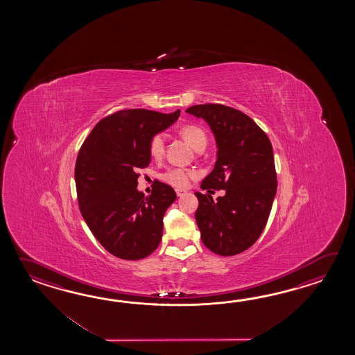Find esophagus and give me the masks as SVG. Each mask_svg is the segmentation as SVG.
<instances>
[{
  "instance_id": "1",
  "label": "esophagus",
  "mask_w": 355,
  "mask_h": 355,
  "mask_svg": "<svg viewBox=\"0 0 355 355\" xmlns=\"http://www.w3.org/2000/svg\"><path fill=\"white\" fill-rule=\"evenodd\" d=\"M187 193V190H184V189H176V196H184Z\"/></svg>"
}]
</instances>
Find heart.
<instances>
[{"instance_id":"obj_1","label":"heart","mask_w":355,"mask_h":355,"mask_svg":"<svg viewBox=\"0 0 355 355\" xmlns=\"http://www.w3.org/2000/svg\"><path fill=\"white\" fill-rule=\"evenodd\" d=\"M179 132H180L181 137L196 151L205 147L207 135L200 127L188 124V125H182ZM164 152H165V138L162 135H155L152 137L151 142H150V155L153 159H159L162 157ZM193 178H194V173L190 170H184V168H168L167 171L161 175L162 180L173 185L175 188L188 187L189 181Z\"/></svg>"}]
</instances>
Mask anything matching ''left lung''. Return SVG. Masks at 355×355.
Wrapping results in <instances>:
<instances>
[{
	"label": "left lung",
	"instance_id": "1",
	"mask_svg": "<svg viewBox=\"0 0 355 355\" xmlns=\"http://www.w3.org/2000/svg\"><path fill=\"white\" fill-rule=\"evenodd\" d=\"M187 113L209 125L217 146L214 168L200 188L226 190L217 202L196 193L202 241L220 257L237 255L257 242L272 211L278 185L272 144L255 121L232 107L203 104Z\"/></svg>",
	"mask_w": 355,
	"mask_h": 355
}]
</instances>
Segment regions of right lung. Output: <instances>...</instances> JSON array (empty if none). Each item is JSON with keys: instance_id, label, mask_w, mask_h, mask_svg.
Segmentation results:
<instances>
[{"instance_id": "obj_1", "label": "right lung", "mask_w": 355, "mask_h": 355, "mask_svg": "<svg viewBox=\"0 0 355 355\" xmlns=\"http://www.w3.org/2000/svg\"><path fill=\"white\" fill-rule=\"evenodd\" d=\"M179 115L180 110H121L98 121L78 152L80 211L95 239L114 257L139 260L159 246L162 219L176 193L157 181L151 196H144L137 189V171L151 162L152 137L171 127Z\"/></svg>"}]
</instances>
